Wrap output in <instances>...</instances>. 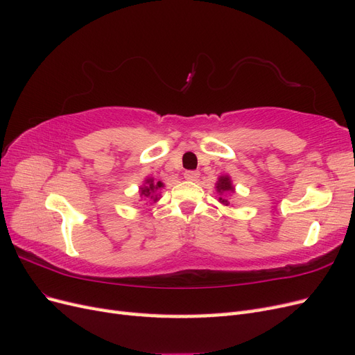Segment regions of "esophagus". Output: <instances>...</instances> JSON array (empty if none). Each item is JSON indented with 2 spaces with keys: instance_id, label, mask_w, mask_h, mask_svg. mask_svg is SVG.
I'll use <instances>...</instances> for the list:
<instances>
[{
  "instance_id": "1",
  "label": "esophagus",
  "mask_w": 355,
  "mask_h": 355,
  "mask_svg": "<svg viewBox=\"0 0 355 355\" xmlns=\"http://www.w3.org/2000/svg\"><path fill=\"white\" fill-rule=\"evenodd\" d=\"M184 176H185V179L189 180V182H196V180H198V178H200V171H198V170H188V171H185Z\"/></svg>"
}]
</instances>
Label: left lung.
Here are the masks:
<instances>
[{
	"mask_svg": "<svg viewBox=\"0 0 355 355\" xmlns=\"http://www.w3.org/2000/svg\"><path fill=\"white\" fill-rule=\"evenodd\" d=\"M214 188H216V192L219 194L218 201L220 204H223V206H230V201L227 200V196L234 194V192H235V187L232 184L231 176L230 175H220L218 178V182H216V185H214Z\"/></svg>",
	"mask_w": 355,
	"mask_h": 355,
	"instance_id": "obj_1",
	"label": "left lung"
}]
</instances>
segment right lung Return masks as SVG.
<instances>
[{"label":"right lung","instance_id":"1","mask_svg":"<svg viewBox=\"0 0 355 355\" xmlns=\"http://www.w3.org/2000/svg\"><path fill=\"white\" fill-rule=\"evenodd\" d=\"M164 188V184L161 180H155L154 178L148 176L144 184L139 187V196L146 200L149 204L157 202L161 198V189Z\"/></svg>","mask_w":355,"mask_h":355}]
</instances>
